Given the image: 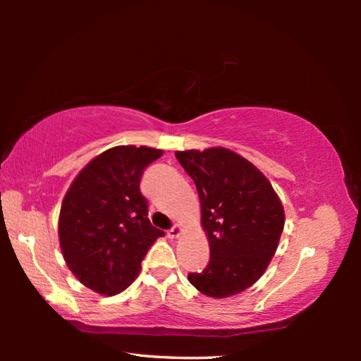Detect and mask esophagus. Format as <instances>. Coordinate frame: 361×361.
Instances as JSON below:
<instances>
[{
    "label": "esophagus",
    "mask_w": 361,
    "mask_h": 361,
    "mask_svg": "<svg viewBox=\"0 0 361 361\" xmlns=\"http://www.w3.org/2000/svg\"><path fill=\"white\" fill-rule=\"evenodd\" d=\"M181 232H183L181 226L180 224H175L172 229L167 231V237H169V239H178V237L181 235Z\"/></svg>",
    "instance_id": "obj_1"
}]
</instances>
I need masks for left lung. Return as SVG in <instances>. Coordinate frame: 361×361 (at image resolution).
<instances>
[{
	"instance_id": "8db88e82",
	"label": "left lung",
	"mask_w": 361,
	"mask_h": 361,
	"mask_svg": "<svg viewBox=\"0 0 361 361\" xmlns=\"http://www.w3.org/2000/svg\"><path fill=\"white\" fill-rule=\"evenodd\" d=\"M200 199V223L210 245L204 271L188 280L210 298L237 295L258 280L276 255L285 212L269 180L226 148L176 151Z\"/></svg>"
}]
</instances>
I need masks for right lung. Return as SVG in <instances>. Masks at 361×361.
I'll return each mask as SVG.
<instances>
[{"label": "right lung", "mask_w": 361, "mask_h": 361, "mask_svg": "<svg viewBox=\"0 0 361 361\" xmlns=\"http://www.w3.org/2000/svg\"><path fill=\"white\" fill-rule=\"evenodd\" d=\"M148 146H114L85 166L66 191L59 240L70 271L105 296L124 291L138 276L149 247L164 231L148 218L140 192L143 170L162 156Z\"/></svg>", "instance_id": "add662e5"}]
</instances>
